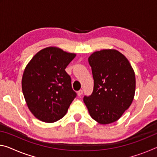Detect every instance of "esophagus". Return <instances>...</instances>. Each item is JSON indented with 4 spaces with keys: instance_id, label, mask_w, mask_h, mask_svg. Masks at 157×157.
<instances>
[{
    "instance_id": "esophagus-1",
    "label": "esophagus",
    "mask_w": 157,
    "mask_h": 157,
    "mask_svg": "<svg viewBox=\"0 0 157 157\" xmlns=\"http://www.w3.org/2000/svg\"><path fill=\"white\" fill-rule=\"evenodd\" d=\"M82 94H83V91H82V90H79V91H78V96L80 97Z\"/></svg>"
}]
</instances>
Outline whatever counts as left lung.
<instances>
[{
    "label": "left lung",
    "instance_id": "8db88e82",
    "mask_svg": "<svg viewBox=\"0 0 157 157\" xmlns=\"http://www.w3.org/2000/svg\"><path fill=\"white\" fill-rule=\"evenodd\" d=\"M94 80V91L84 102L91 118L107 124L121 118L134 100V71L123 54L115 49L93 52L88 58Z\"/></svg>",
    "mask_w": 157,
    "mask_h": 157
}]
</instances>
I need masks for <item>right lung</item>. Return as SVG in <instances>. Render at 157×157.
Masks as SVG:
<instances>
[{
  "instance_id": "add662e5",
  "label": "right lung",
  "mask_w": 157,
  "mask_h": 157,
  "mask_svg": "<svg viewBox=\"0 0 157 157\" xmlns=\"http://www.w3.org/2000/svg\"><path fill=\"white\" fill-rule=\"evenodd\" d=\"M75 53L55 46L39 51L23 71L22 91L29 110L45 123H55L62 118L76 97L71 79L65 71Z\"/></svg>"
}]
</instances>
